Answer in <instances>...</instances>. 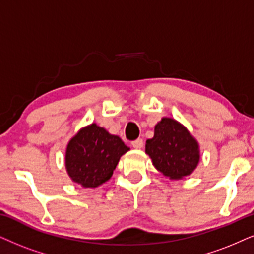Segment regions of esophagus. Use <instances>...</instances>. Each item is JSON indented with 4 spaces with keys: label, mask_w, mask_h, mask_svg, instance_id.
Segmentation results:
<instances>
[{
    "label": "esophagus",
    "mask_w": 254,
    "mask_h": 254,
    "mask_svg": "<svg viewBox=\"0 0 254 254\" xmlns=\"http://www.w3.org/2000/svg\"><path fill=\"white\" fill-rule=\"evenodd\" d=\"M131 145H132L133 149H142L144 143H143V139H140V138H138V139L133 140L132 143H131Z\"/></svg>",
    "instance_id": "34e87169"
}]
</instances>
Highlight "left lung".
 Here are the masks:
<instances>
[{"label":"left lung","mask_w":254,"mask_h":254,"mask_svg":"<svg viewBox=\"0 0 254 254\" xmlns=\"http://www.w3.org/2000/svg\"><path fill=\"white\" fill-rule=\"evenodd\" d=\"M145 153L171 181L192 175L200 160L198 140L186 127L170 117H163L155 125V134L146 140Z\"/></svg>","instance_id":"8db88e82"}]
</instances>
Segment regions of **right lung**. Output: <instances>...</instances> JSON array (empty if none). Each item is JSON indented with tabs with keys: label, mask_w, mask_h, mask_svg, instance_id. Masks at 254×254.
Listing matches in <instances>:
<instances>
[{
	"label": "right lung",
	"mask_w": 254,
	"mask_h": 254,
	"mask_svg": "<svg viewBox=\"0 0 254 254\" xmlns=\"http://www.w3.org/2000/svg\"><path fill=\"white\" fill-rule=\"evenodd\" d=\"M130 147L116 134L91 123L78 130L65 150V170L83 188L95 189L111 178L121 157Z\"/></svg>",
	"instance_id": "obj_1"
}]
</instances>
